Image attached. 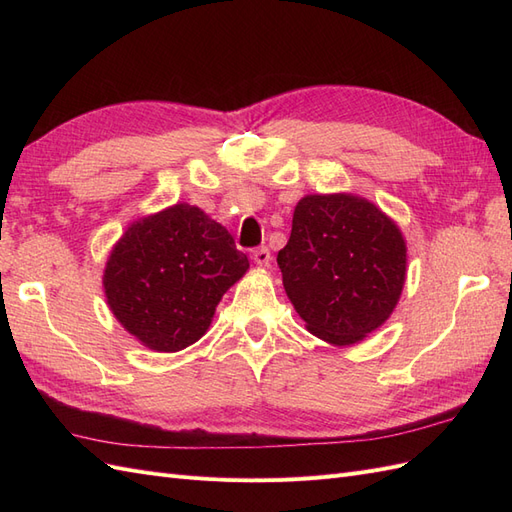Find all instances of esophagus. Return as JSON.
<instances>
[{"label":"esophagus","instance_id":"1","mask_svg":"<svg viewBox=\"0 0 512 512\" xmlns=\"http://www.w3.org/2000/svg\"><path fill=\"white\" fill-rule=\"evenodd\" d=\"M252 258H254V262H256L258 267H269V262H271V252H269V247H265V245L256 247L254 254H252Z\"/></svg>","mask_w":512,"mask_h":512}]
</instances>
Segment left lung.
Returning a JSON list of instances; mask_svg holds the SVG:
<instances>
[{
	"label": "left lung",
	"instance_id": "obj_1",
	"mask_svg": "<svg viewBox=\"0 0 512 512\" xmlns=\"http://www.w3.org/2000/svg\"><path fill=\"white\" fill-rule=\"evenodd\" d=\"M277 265L307 331L348 346L391 316L406 280V243L365 198L305 196Z\"/></svg>",
	"mask_w": 512,
	"mask_h": 512
}]
</instances>
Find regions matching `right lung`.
I'll use <instances>...</instances> for the list:
<instances>
[{"instance_id": "1", "label": "right lung", "mask_w": 512, "mask_h": 512, "mask_svg": "<svg viewBox=\"0 0 512 512\" xmlns=\"http://www.w3.org/2000/svg\"><path fill=\"white\" fill-rule=\"evenodd\" d=\"M247 267L222 224L198 207L175 205L123 232L106 262L104 290L123 329L151 350L177 352L205 335Z\"/></svg>"}]
</instances>
